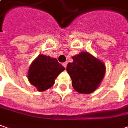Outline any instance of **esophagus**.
<instances>
[{
    "label": "esophagus",
    "instance_id": "obj_1",
    "mask_svg": "<svg viewBox=\"0 0 128 128\" xmlns=\"http://www.w3.org/2000/svg\"><path fill=\"white\" fill-rule=\"evenodd\" d=\"M62 65H63V66H64V67L66 68V66H67V62H64V63L62 64Z\"/></svg>",
    "mask_w": 128,
    "mask_h": 128
}]
</instances>
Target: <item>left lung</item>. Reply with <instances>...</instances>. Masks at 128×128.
Instances as JSON below:
<instances>
[{
  "label": "left lung",
  "instance_id": "8db88e82",
  "mask_svg": "<svg viewBox=\"0 0 128 128\" xmlns=\"http://www.w3.org/2000/svg\"><path fill=\"white\" fill-rule=\"evenodd\" d=\"M66 71L71 78L72 86L80 93H92L97 89L105 74V65L87 52L72 57Z\"/></svg>",
  "mask_w": 128,
  "mask_h": 128
}]
</instances>
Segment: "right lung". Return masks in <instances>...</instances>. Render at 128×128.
Wrapping results in <instances>:
<instances>
[{"label":"right lung","mask_w":128,"mask_h":128,"mask_svg":"<svg viewBox=\"0 0 128 128\" xmlns=\"http://www.w3.org/2000/svg\"><path fill=\"white\" fill-rule=\"evenodd\" d=\"M64 69L57 59L40 54L29 67L28 79L38 91L42 92L54 85L55 78Z\"/></svg>","instance_id":"obj_1"}]
</instances>
